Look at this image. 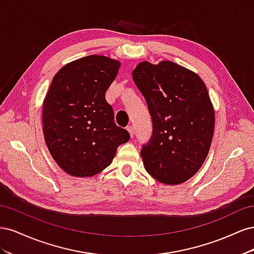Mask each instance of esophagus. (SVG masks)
Returning a JSON list of instances; mask_svg holds the SVG:
<instances>
[{
	"label": "esophagus",
	"instance_id": "34e87169",
	"mask_svg": "<svg viewBox=\"0 0 254 254\" xmlns=\"http://www.w3.org/2000/svg\"><path fill=\"white\" fill-rule=\"evenodd\" d=\"M127 130H128V132L130 133V136H133V134H134V129H133V126H131V125H130V126H128L127 127Z\"/></svg>",
	"mask_w": 254,
	"mask_h": 254
}]
</instances>
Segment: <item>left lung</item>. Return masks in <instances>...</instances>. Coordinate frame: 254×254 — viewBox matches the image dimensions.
<instances>
[{"label":"left lung","mask_w":254,"mask_h":254,"mask_svg":"<svg viewBox=\"0 0 254 254\" xmlns=\"http://www.w3.org/2000/svg\"><path fill=\"white\" fill-rule=\"evenodd\" d=\"M132 78L152 121L151 137L141 150L145 170L161 183L186 182L203 164L213 137L215 115L205 84L172 61H143Z\"/></svg>","instance_id":"left-lung-1"}]
</instances>
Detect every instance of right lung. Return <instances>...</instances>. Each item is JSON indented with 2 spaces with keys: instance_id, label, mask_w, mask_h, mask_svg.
I'll list each match as a JSON object with an SVG mask.
<instances>
[{
  "instance_id": "right-lung-1",
  "label": "right lung",
  "mask_w": 254,
  "mask_h": 254,
  "mask_svg": "<svg viewBox=\"0 0 254 254\" xmlns=\"http://www.w3.org/2000/svg\"><path fill=\"white\" fill-rule=\"evenodd\" d=\"M121 64L91 55L61 67L43 102L44 140L55 162L75 177H92L109 166L119 146L130 139L115 125L106 91Z\"/></svg>"
}]
</instances>
